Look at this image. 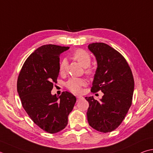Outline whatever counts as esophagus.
<instances>
[{"instance_id": "obj_1", "label": "esophagus", "mask_w": 153, "mask_h": 153, "mask_svg": "<svg viewBox=\"0 0 153 153\" xmlns=\"http://www.w3.org/2000/svg\"><path fill=\"white\" fill-rule=\"evenodd\" d=\"M76 98H77V101H79V100H81V99H82V98H83V97H82V96H77Z\"/></svg>"}]
</instances>
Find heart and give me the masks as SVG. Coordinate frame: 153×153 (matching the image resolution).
Returning <instances> with one entry per match:
<instances>
[{"instance_id": "heart-1", "label": "heart", "mask_w": 153, "mask_h": 153, "mask_svg": "<svg viewBox=\"0 0 153 153\" xmlns=\"http://www.w3.org/2000/svg\"><path fill=\"white\" fill-rule=\"evenodd\" d=\"M72 57L77 62L80 63L84 68V72L88 76H91L94 73V69L90 65L91 56L90 53L85 50L82 49H78L72 53ZM68 66V60L63 59L59 64V71L61 74L65 73L67 70ZM86 84V82L84 79L82 78H73L69 79L65 83V86L69 90L74 93H80L82 91V86Z\"/></svg>"}]
</instances>
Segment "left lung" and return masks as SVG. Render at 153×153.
Instances as JSON below:
<instances>
[{
    "instance_id": "8db88e82",
    "label": "left lung",
    "mask_w": 153,
    "mask_h": 153,
    "mask_svg": "<svg viewBox=\"0 0 153 153\" xmlns=\"http://www.w3.org/2000/svg\"><path fill=\"white\" fill-rule=\"evenodd\" d=\"M98 63L91 91H102L100 100L85 97L88 121L94 129L110 132L117 128L132 105L134 77L128 63L118 51L104 43L88 45Z\"/></svg>"
}]
</instances>
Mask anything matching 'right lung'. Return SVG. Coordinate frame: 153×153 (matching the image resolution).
I'll return each instance as SVG.
<instances>
[{
	"label": "right lung",
	"mask_w": 153,
	"mask_h": 153,
	"mask_svg": "<svg viewBox=\"0 0 153 153\" xmlns=\"http://www.w3.org/2000/svg\"><path fill=\"white\" fill-rule=\"evenodd\" d=\"M69 48L52 44L40 47L26 59L18 76L22 105L34 123L50 134L65 128L76 102L68 91L59 97L51 94L59 75L60 54Z\"/></svg>",
	"instance_id": "obj_1"
}]
</instances>
